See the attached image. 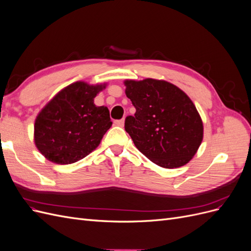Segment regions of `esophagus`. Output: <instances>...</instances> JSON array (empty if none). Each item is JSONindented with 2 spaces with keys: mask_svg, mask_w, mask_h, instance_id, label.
<instances>
[{
  "mask_svg": "<svg viewBox=\"0 0 251 251\" xmlns=\"http://www.w3.org/2000/svg\"><path fill=\"white\" fill-rule=\"evenodd\" d=\"M114 124H115V125L118 126H124V125H125V119L115 120V121H114Z\"/></svg>",
  "mask_w": 251,
  "mask_h": 251,
  "instance_id": "obj_1",
  "label": "esophagus"
}]
</instances>
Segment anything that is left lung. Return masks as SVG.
Wrapping results in <instances>:
<instances>
[{
    "label": "left lung",
    "instance_id": "left-lung-1",
    "mask_svg": "<svg viewBox=\"0 0 251 251\" xmlns=\"http://www.w3.org/2000/svg\"><path fill=\"white\" fill-rule=\"evenodd\" d=\"M126 94L136 109L125 128L141 153L165 169L186 164L203 139L202 119L183 91L171 82L126 80Z\"/></svg>",
    "mask_w": 251,
    "mask_h": 251
}]
</instances>
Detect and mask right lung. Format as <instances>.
Listing matches in <instances>:
<instances>
[{
  "mask_svg": "<svg viewBox=\"0 0 251 251\" xmlns=\"http://www.w3.org/2000/svg\"><path fill=\"white\" fill-rule=\"evenodd\" d=\"M104 88L76 81L58 92L39 113L34 142L49 161L74 163L100 146L112 126L108 108L94 104L95 96Z\"/></svg>",
  "mask_w": 251,
  "mask_h": 251,
  "instance_id": "1",
  "label": "right lung"
}]
</instances>
